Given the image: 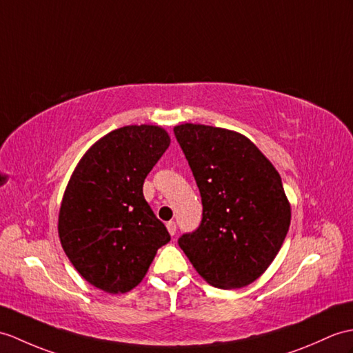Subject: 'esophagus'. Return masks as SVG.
Listing matches in <instances>:
<instances>
[{
    "instance_id": "34e87169",
    "label": "esophagus",
    "mask_w": 353,
    "mask_h": 353,
    "mask_svg": "<svg viewBox=\"0 0 353 353\" xmlns=\"http://www.w3.org/2000/svg\"><path fill=\"white\" fill-rule=\"evenodd\" d=\"M167 228H168V233H170L171 236H174V234H176V232H177V225H176L174 221H168V223H167Z\"/></svg>"
}]
</instances>
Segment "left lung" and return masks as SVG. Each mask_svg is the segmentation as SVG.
<instances>
[{"mask_svg": "<svg viewBox=\"0 0 353 353\" xmlns=\"http://www.w3.org/2000/svg\"><path fill=\"white\" fill-rule=\"evenodd\" d=\"M203 204L201 223L179 237L204 280L241 289L272 263L290 225L281 177L247 137L185 123L174 128Z\"/></svg>", "mask_w": 353, "mask_h": 353, "instance_id": "1", "label": "left lung"}]
</instances>
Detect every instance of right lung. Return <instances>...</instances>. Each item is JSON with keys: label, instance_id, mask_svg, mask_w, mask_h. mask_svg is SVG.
<instances>
[{"label": "right lung", "instance_id": "obj_1", "mask_svg": "<svg viewBox=\"0 0 353 353\" xmlns=\"http://www.w3.org/2000/svg\"><path fill=\"white\" fill-rule=\"evenodd\" d=\"M159 126H125L90 147L63 196L61 247L81 276L108 293L141 283L170 233L143 194L144 179L168 149Z\"/></svg>", "mask_w": 353, "mask_h": 353}]
</instances>
